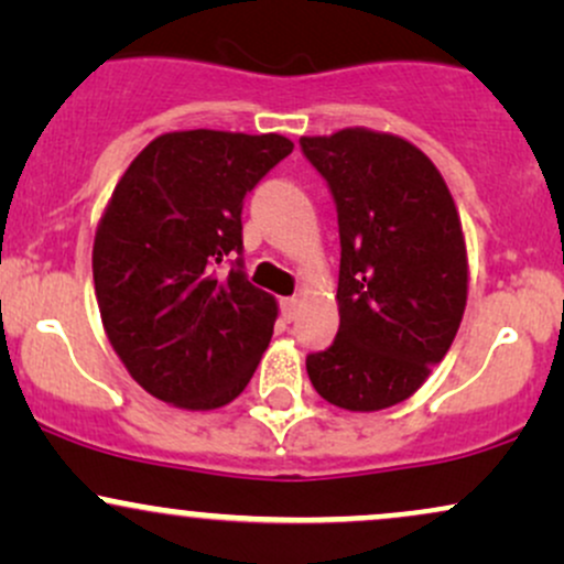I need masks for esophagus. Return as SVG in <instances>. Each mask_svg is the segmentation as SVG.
<instances>
[{
  "label": "esophagus",
  "mask_w": 564,
  "mask_h": 564,
  "mask_svg": "<svg viewBox=\"0 0 564 564\" xmlns=\"http://www.w3.org/2000/svg\"><path fill=\"white\" fill-rule=\"evenodd\" d=\"M281 315L286 323L296 321V315H300V300H296V296H286V300H281Z\"/></svg>",
  "instance_id": "esophagus-1"
}]
</instances>
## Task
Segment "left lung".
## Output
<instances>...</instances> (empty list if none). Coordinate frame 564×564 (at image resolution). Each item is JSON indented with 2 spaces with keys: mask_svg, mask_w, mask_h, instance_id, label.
<instances>
[{
  "mask_svg": "<svg viewBox=\"0 0 564 564\" xmlns=\"http://www.w3.org/2000/svg\"><path fill=\"white\" fill-rule=\"evenodd\" d=\"M339 217V332L307 355L323 400L371 413L411 398L445 358L467 307L462 219L443 174L413 142L347 127L300 140Z\"/></svg>",
  "mask_w": 564,
  "mask_h": 564,
  "instance_id": "1",
  "label": "left lung"
}]
</instances>
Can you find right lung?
<instances>
[{"label":"right lung","instance_id":"add662e5","mask_svg":"<svg viewBox=\"0 0 564 564\" xmlns=\"http://www.w3.org/2000/svg\"><path fill=\"white\" fill-rule=\"evenodd\" d=\"M294 151L283 134L187 129L148 142L97 223L95 296L108 341L145 392L215 411L243 392L278 302L246 281V193Z\"/></svg>","mask_w":564,"mask_h":564}]
</instances>
